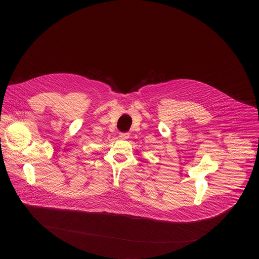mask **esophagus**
<instances>
[{"mask_svg": "<svg viewBox=\"0 0 259 259\" xmlns=\"http://www.w3.org/2000/svg\"><path fill=\"white\" fill-rule=\"evenodd\" d=\"M129 133H121L120 134V137L122 138V139H128L129 138Z\"/></svg>", "mask_w": 259, "mask_h": 259, "instance_id": "1", "label": "esophagus"}]
</instances>
